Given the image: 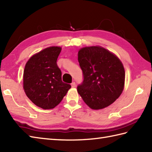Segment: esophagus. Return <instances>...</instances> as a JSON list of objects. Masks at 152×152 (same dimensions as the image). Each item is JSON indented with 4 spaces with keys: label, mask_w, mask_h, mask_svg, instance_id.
<instances>
[{
    "label": "esophagus",
    "mask_w": 152,
    "mask_h": 152,
    "mask_svg": "<svg viewBox=\"0 0 152 152\" xmlns=\"http://www.w3.org/2000/svg\"><path fill=\"white\" fill-rule=\"evenodd\" d=\"M76 82H73L72 84H71V86H72V88H74V87H76Z\"/></svg>",
    "instance_id": "1"
}]
</instances>
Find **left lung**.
I'll use <instances>...</instances> for the list:
<instances>
[{
  "mask_svg": "<svg viewBox=\"0 0 152 152\" xmlns=\"http://www.w3.org/2000/svg\"><path fill=\"white\" fill-rule=\"evenodd\" d=\"M83 82L77 87L80 96L92 109L105 108L123 91L125 72L121 61L99 46L86 47L78 51Z\"/></svg>",
  "mask_w": 152,
  "mask_h": 152,
  "instance_id": "left-lung-1",
  "label": "left lung"
}]
</instances>
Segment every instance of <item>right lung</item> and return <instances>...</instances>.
Returning <instances> with one entry per match:
<instances>
[{"instance_id":"obj_1","label":"right lung","mask_w":152,"mask_h":152,"mask_svg":"<svg viewBox=\"0 0 152 152\" xmlns=\"http://www.w3.org/2000/svg\"><path fill=\"white\" fill-rule=\"evenodd\" d=\"M60 47H50L29 59L23 71V87L26 96L35 105L53 109L66 96L71 86L62 81L56 64Z\"/></svg>"}]
</instances>
